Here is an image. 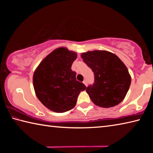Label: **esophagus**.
<instances>
[{"label": "esophagus", "mask_w": 153, "mask_h": 153, "mask_svg": "<svg viewBox=\"0 0 153 153\" xmlns=\"http://www.w3.org/2000/svg\"><path fill=\"white\" fill-rule=\"evenodd\" d=\"M83 83H84L85 86H87V82H86V80H84V82H83Z\"/></svg>", "instance_id": "obj_1"}]
</instances>
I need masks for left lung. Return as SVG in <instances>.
Masks as SVG:
<instances>
[{
  "instance_id": "8db88e82",
  "label": "left lung",
  "mask_w": 153,
  "mask_h": 153,
  "mask_svg": "<svg viewBox=\"0 0 153 153\" xmlns=\"http://www.w3.org/2000/svg\"><path fill=\"white\" fill-rule=\"evenodd\" d=\"M81 57L94 74V84L86 88L94 104L103 108L120 104L131 84V76L122 61L107 51H88Z\"/></svg>"
}]
</instances>
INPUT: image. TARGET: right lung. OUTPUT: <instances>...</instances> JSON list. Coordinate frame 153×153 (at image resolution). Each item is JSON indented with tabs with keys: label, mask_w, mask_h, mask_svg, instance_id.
I'll list each match as a JSON object with an SVG mask.
<instances>
[{
	"label": "right lung",
	"mask_w": 153,
	"mask_h": 153,
	"mask_svg": "<svg viewBox=\"0 0 153 153\" xmlns=\"http://www.w3.org/2000/svg\"><path fill=\"white\" fill-rule=\"evenodd\" d=\"M76 52L65 47L52 51L40 62L33 75L36 95L49 110L64 113L76 105L77 98L86 87L76 80V73L71 70L77 58Z\"/></svg>",
	"instance_id": "obj_1"
}]
</instances>
